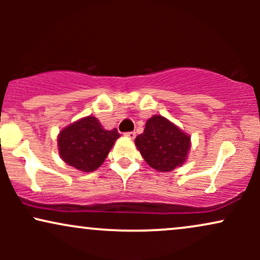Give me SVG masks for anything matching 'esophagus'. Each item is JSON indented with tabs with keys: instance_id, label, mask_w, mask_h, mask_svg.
<instances>
[{
	"instance_id": "obj_1",
	"label": "esophagus",
	"mask_w": 260,
	"mask_h": 260,
	"mask_svg": "<svg viewBox=\"0 0 260 260\" xmlns=\"http://www.w3.org/2000/svg\"><path fill=\"white\" fill-rule=\"evenodd\" d=\"M124 137H127V138H129V139H134V138H136V132L124 133Z\"/></svg>"
}]
</instances>
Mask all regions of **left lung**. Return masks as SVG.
Instances as JSON below:
<instances>
[{
    "label": "left lung",
    "mask_w": 260,
    "mask_h": 260,
    "mask_svg": "<svg viewBox=\"0 0 260 260\" xmlns=\"http://www.w3.org/2000/svg\"><path fill=\"white\" fill-rule=\"evenodd\" d=\"M134 143L150 168L159 172H170L186 162L190 136L164 116L154 115Z\"/></svg>",
    "instance_id": "left-lung-1"
}]
</instances>
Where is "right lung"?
I'll use <instances>...</instances> for the list:
<instances>
[{"instance_id":"right-lung-1","label":"right lung","mask_w":260,"mask_h":260,"mask_svg":"<svg viewBox=\"0 0 260 260\" xmlns=\"http://www.w3.org/2000/svg\"><path fill=\"white\" fill-rule=\"evenodd\" d=\"M118 138L116 128L104 129L96 117L86 116L58 133V153L67 165L82 172H92L103 165Z\"/></svg>"}]
</instances>
